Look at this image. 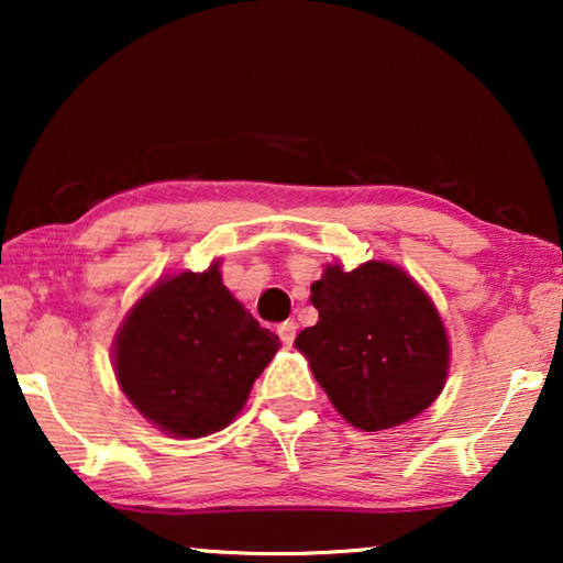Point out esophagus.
<instances>
[{"mask_svg": "<svg viewBox=\"0 0 563 563\" xmlns=\"http://www.w3.org/2000/svg\"><path fill=\"white\" fill-rule=\"evenodd\" d=\"M276 333H279V338L287 345H291L295 343V338H297V322L295 320H287V322H282L279 328H276Z\"/></svg>", "mask_w": 563, "mask_h": 563, "instance_id": "34e87169", "label": "esophagus"}]
</instances>
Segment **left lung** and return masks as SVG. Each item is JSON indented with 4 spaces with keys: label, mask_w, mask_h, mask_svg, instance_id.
I'll list each match as a JSON object with an SVG mask.
<instances>
[{
    "label": "left lung",
    "mask_w": 563,
    "mask_h": 563,
    "mask_svg": "<svg viewBox=\"0 0 563 563\" xmlns=\"http://www.w3.org/2000/svg\"><path fill=\"white\" fill-rule=\"evenodd\" d=\"M318 325L295 345L353 428L387 430L420 415L449 376V335L412 276L384 261L330 264L312 284Z\"/></svg>",
    "instance_id": "obj_1"
}]
</instances>
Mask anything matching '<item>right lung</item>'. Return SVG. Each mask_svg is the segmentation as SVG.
Masks as SVG:
<instances>
[{
    "label": "right lung",
    "instance_id": "right-lung-1",
    "mask_svg": "<svg viewBox=\"0 0 563 563\" xmlns=\"http://www.w3.org/2000/svg\"><path fill=\"white\" fill-rule=\"evenodd\" d=\"M220 264L158 279L114 338V374L135 410L176 438L222 430L279 351L222 284Z\"/></svg>",
    "mask_w": 563,
    "mask_h": 563
}]
</instances>
